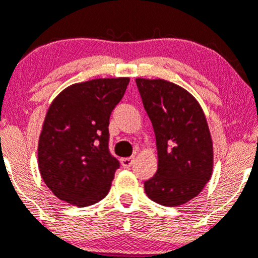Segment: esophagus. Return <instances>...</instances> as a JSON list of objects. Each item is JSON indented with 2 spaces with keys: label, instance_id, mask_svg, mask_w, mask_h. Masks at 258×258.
Segmentation results:
<instances>
[{
  "label": "esophagus",
  "instance_id": "34e87169",
  "mask_svg": "<svg viewBox=\"0 0 258 258\" xmlns=\"http://www.w3.org/2000/svg\"><path fill=\"white\" fill-rule=\"evenodd\" d=\"M121 164L124 169H128L134 164V157H124V159L121 160Z\"/></svg>",
  "mask_w": 258,
  "mask_h": 258
}]
</instances>
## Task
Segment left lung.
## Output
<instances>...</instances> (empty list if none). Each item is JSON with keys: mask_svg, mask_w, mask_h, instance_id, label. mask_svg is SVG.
<instances>
[{"mask_svg": "<svg viewBox=\"0 0 258 258\" xmlns=\"http://www.w3.org/2000/svg\"><path fill=\"white\" fill-rule=\"evenodd\" d=\"M142 104L154 127L157 171L145 181L151 201L167 207L196 198L209 181L213 145L206 116L196 98L162 79H136Z\"/></svg>", "mask_w": 258, "mask_h": 258, "instance_id": "obj_1", "label": "left lung"}]
</instances>
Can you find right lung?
Here are the masks:
<instances>
[{"label":"right lung","instance_id":"obj_1","mask_svg":"<svg viewBox=\"0 0 258 258\" xmlns=\"http://www.w3.org/2000/svg\"><path fill=\"white\" fill-rule=\"evenodd\" d=\"M128 78L73 84L49 107L39 140V169L55 197L78 207L107 196L119 161L109 151V117Z\"/></svg>","mask_w":258,"mask_h":258}]
</instances>
